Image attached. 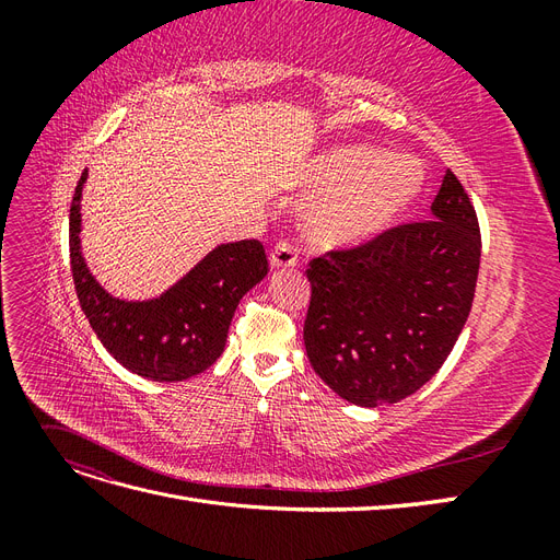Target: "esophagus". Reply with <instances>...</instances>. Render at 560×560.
I'll list each match as a JSON object with an SVG mask.
<instances>
[{"mask_svg": "<svg viewBox=\"0 0 560 560\" xmlns=\"http://www.w3.org/2000/svg\"><path fill=\"white\" fill-rule=\"evenodd\" d=\"M268 261H270V268H294L296 266V249L290 243L280 241L273 249H270Z\"/></svg>", "mask_w": 560, "mask_h": 560, "instance_id": "esophagus-1", "label": "esophagus"}]
</instances>
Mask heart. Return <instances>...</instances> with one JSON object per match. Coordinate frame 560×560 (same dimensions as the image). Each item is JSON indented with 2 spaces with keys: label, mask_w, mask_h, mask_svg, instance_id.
Listing matches in <instances>:
<instances>
[{
  "label": "heart",
  "mask_w": 560,
  "mask_h": 560,
  "mask_svg": "<svg viewBox=\"0 0 560 560\" xmlns=\"http://www.w3.org/2000/svg\"><path fill=\"white\" fill-rule=\"evenodd\" d=\"M425 165L413 154L369 144L319 151L301 186L319 196L303 214V235L322 252L360 249L378 241L425 189Z\"/></svg>",
  "instance_id": "heart-1"
}]
</instances>
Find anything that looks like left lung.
I'll return each instance as SVG.
<instances>
[{"instance_id":"obj_1","label":"left lung","mask_w":560,"mask_h":560,"mask_svg":"<svg viewBox=\"0 0 560 560\" xmlns=\"http://www.w3.org/2000/svg\"><path fill=\"white\" fill-rule=\"evenodd\" d=\"M479 259L477 212L451 171L425 222L313 259L303 343L315 374L366 409L413 395L465 327Z\"/></svg>"}]
</instances>
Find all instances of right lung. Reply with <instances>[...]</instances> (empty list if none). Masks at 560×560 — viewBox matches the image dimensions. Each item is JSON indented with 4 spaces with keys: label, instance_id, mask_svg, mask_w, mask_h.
Segmentation results:
<instances>
[{
    "label": "right lung",
    "instance_id": "right-lung-1",
    "mask_svg": "<svg viewBox=\"0 0 560 560\" xmlns=\"http://www.w3.org/2000/svg\"><path fill=\"white\" fill-rule=\"evenodd\" d=\"M81 173L70 210V261L81 311L100 343L132 374L173 383L198 376L224 352L241 299L268 273L259 241L217 245L154 299L128 301L95 280L81 254Z\"/></svg>",
    "mask_w": 560,
    "mask_h": 560
}]
</instances>
